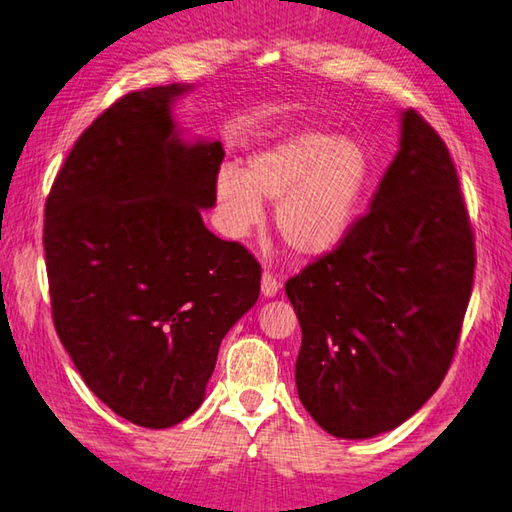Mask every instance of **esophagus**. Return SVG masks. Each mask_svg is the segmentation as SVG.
Masks as SVG:
<instances>
[{"label":"esophagus","mask_w":512,"mask_h":512,"mask_svg":"<svg viewBox=\"0 0 512 512\" xmlns=\"http://www.w3.org/2000/svg\"><path fill=\"white\" fill-rule=\"evenodd\" d=\"M279 279L270 273V270H264V275H262V295L264 297H275L277 295V290H279Z\"/></svg>","instance_id":"34e87169"}]
</instances>
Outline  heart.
Segmentation results:
<instances>
[{
	"label": "heart",
	"mask_w": 512,
	"mask_h": 512,
	"mask_svg": "<svg viewBox=\"0 0 512 512\" xmlns=\"http://www.w3.org/2000/svg\"><path fill=\"white\" fill-rule=\"evenodd\" d=\"M373 177L368 150L355 137L304 128L248 157L242 173L222 168L215 179L224 233L244 239L275 202V230L290 253L322 257L344 242Z\"/></svg>",
	"instance_id": "heart-1"
}]
</instances>
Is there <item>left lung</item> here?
I'll use <instances>...</instances> for the list:
<instances>
[{"mask_svg": "<svg viewBox=\"0 0 512 512\" xmlns=\"http://www.w3.org/2000/svg\"><path fill=\"white\" fill-rule=\"evenodd\" d=\"M475 262L444 139L406 110L402 146L368 213L286 282L302 326L297 393L326 433L373 437L428 402L453 364Z\"/></svg>", "mask_w": 512, "mask_h": 512, "instance_id": "obj_1", "label": "left lung"}]
</instances>
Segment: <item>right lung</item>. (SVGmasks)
<instances>
[{
  "mask_svg": "<svg viewBox=\"0 0 512 512\" xmlns=\"http://www.w3.org/2000/svg\"><path fill=\"white\" fill-rule=\"evenodd\" d=\"M188 86L133 90L70 150L46 199L53 324L86 386L144 428L204 402L219 344L259 297L262 266L202 222L224 159L179 142L170 104Z\"/></svg>",
  "mask_w": 512,
  "mask_h": 512,
  "instance_id": "add662e5",
  "label": "right lung"
}]
</instances>
